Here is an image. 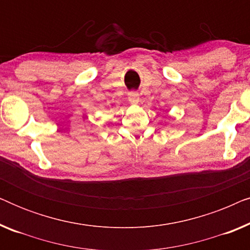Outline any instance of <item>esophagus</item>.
Wrapping results in <instances>:
<instances>
[{"label": "esophagus", "instance_id": "34e87169", "mask_svg": "<svg viewBox=\"0 0 250 250\" xmlns=\"http://www.w3.org/2000/svg\"><path fill=\"white\" fill-rule=\"evenodd\" d=\"M128 101L131 104H138L140 102V95L136 92H131L128 93Z\"/></svg>", "mask_w": 250, "mask_h": 250}]
</instances>
